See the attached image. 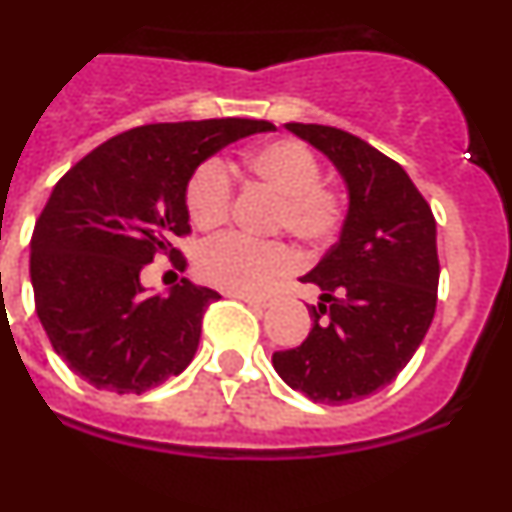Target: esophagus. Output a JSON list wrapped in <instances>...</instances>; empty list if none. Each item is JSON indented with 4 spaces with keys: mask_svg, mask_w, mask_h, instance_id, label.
I'll use <instances>...</instances> for the list:
<instances>
[{
    "mask_svg": "<svg viewBox=\"0 0 512 512\" xmlns=\"http://www.w3.org/2000/svg\"><path fill=\"white\" fill-rule=\"evenodd\" d=\"M237 300L247 302L250 307H270V300L267 297H255V295H235Z\"/></svg>",
    "mask_w": 512,
    "mask_h": 512,
    "instance_id": "1",
    "label": "esophagus"
}]
</instances>
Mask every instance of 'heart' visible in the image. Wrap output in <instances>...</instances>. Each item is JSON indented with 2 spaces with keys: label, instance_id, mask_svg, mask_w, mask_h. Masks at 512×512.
I'll use <instances>...</instances> for the list:
<instances>
[{
  "label": "heart",
  "instance_id": "b5f03b06",
  "mask_svg": "<svg viewBox=\"0 0 512 512\" xmlns=\"http://www.w3.org/2000/svg\"><path fill=\"white\" fill-rule=\"evenodd\" d=\"M247 175L277 195L270 232H287L312 250L330 245L345 222V197L320 182V162L302 142L272 140L242 157ZM185 205L192 225L215 230L230 217L232 182L220 160H205L190 175ZM297 252L280 240L252 242L225 235L207 242L197 255V275L232 295H262L292 275Z\"/></svg>",
  "mask_w": 512,
  "mask_h": 512
}]
</instances>
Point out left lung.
Wrapping results in <instances>:
<instances>
[{
  "instance_id": "obj_1",
  "label": "left lung",
  "mask_w": 512,
  "mask_h": 512,
  "mask_svg": "<svg viewBox=\"0 0 512 512\" xmlns=\"http://www.w3.org/2000/svg\"><path fill=\"white\" fill-rule=\"evenodd\" d=\"M285 127L330 157L350 207L340 240L300 277L322 290L310 335L275 352L272 365L312 403H352L390 385L433 322L435 217L408 172L365 140L325 124Z\"/></svg>"
}]
</instances>
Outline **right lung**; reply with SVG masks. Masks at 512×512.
<instances>
[{
	"label": "right lung",
	"mask_w": 512,
	"mask_h": 512,
	"mask_svg": "<svg viewBox=\"0 0 512 512\" xmlns=\"http://www.w3.org/2000/svg\"><path fill=\"white\" fill-rule=\"evenodd\" d=\"M265 119H202L135 127L77 162L54 185L32 232L29 277L54 352L107 393L142 395L180 375L200 345L210 287L182 277L150 295L140 272L155 257L185 267L172 242L190 235L192 172L240 137L272 132Z\"/></svg>",
	"instance_id": "add662e5"
}]
</instances>
